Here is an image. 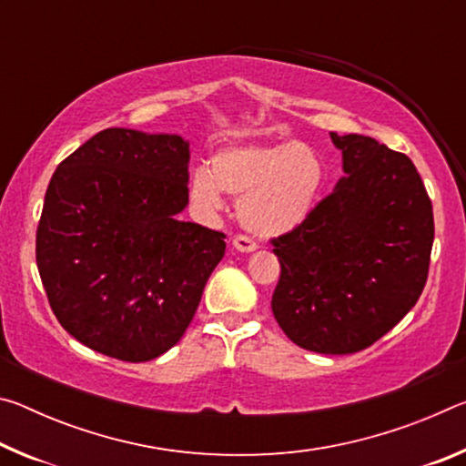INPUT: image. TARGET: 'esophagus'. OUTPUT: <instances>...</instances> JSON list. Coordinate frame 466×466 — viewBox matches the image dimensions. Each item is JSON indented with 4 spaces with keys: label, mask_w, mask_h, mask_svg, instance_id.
Returning a JSON list of instances; mask_svg holds the SVG:
<instances>
[{
    "label": "esophagus",
    "mask_w": 466,
    "mask_h": 466,
    "mask_svg": "<svg viewBox=\"0 0 466 466\" xmlns=\"http://www.w3.org/2000/svg\"><path fill=\"white\" fill-rule=\"evenodd\" d=\"M232 244H234V248L240 250V252H252V250H257V242L250 240L248 236H236V238L232 240Z\"/></svg>",
    "instance_id": "obj_1"
}]
</instances>
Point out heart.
I'll list each match as a JSON object with an SVG mask.
<instances>
[{
  "mask_svg": "<svg viewBox=\"0 0 466 466\" xmlns=\"http://www.w3.org/2000/svg\"><path fill=\"white\" fill-rule=\"evenodd\" d=\"M325 180V164L304 141L224 147L211 156L209 170L191 177L199 208L218 211L222 191L238 197V219L248 232L278 238L310 218Z\"/></svg>",
  "mask_w": 466,
  "mask_h": 466,
  "instance_id": "heart-1",
  "label": "heart"
}]
</instances>
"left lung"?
I'll list each match as a JSON object with an SVG mask.
<instances>
[{"mask_svg":"<svg viewBox=\"0 0 466 466\" xmlns=\"http://www.w3.org/2000/svg\"><path fill=\"white\" fill-rule=\"evenodd\" d=\"M330 139L345 177L302 226L271 240L281 265L271 309L296 345L343 356L376 343L420 299L433 211L405 154L358 133Z\"/></svg>","mask_w":466,"mask_h":466,"instance_id":"8db88e82","label":"left lung"}]
</instances>
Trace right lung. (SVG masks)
Masks as SVG:
<instances>
[{
	"mask_svg": "<svg viewBox=\"0 0 466 466\" xmlns=\"http://www.w3.org/2000/svg\"><path fill=\"white\" fill-rule=\"evenodd\" d=\"M188 144L105 129L63 160L36 228V265L61 327L90 350L149 361L193 320L226 236L180 222Z\"/></svg>",
	"mask_w": 466,
	"mask_h": 466,
	"instance_id": "add662e5",
	"label": "right lung"
}]
</instances>
